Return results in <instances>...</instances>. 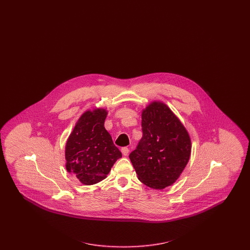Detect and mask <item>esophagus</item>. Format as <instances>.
<instances>
[{"label":"esophagus","instance_id":"1","mask_svg":"<svg viewBox=\"0 0 250 250\" xmlns=\"http://www.w3.org/2000/svg\"><path fill=\"white\" fill-rule=\"evenodd\" d=\"M121 152H122V154L124 155H128V154H129V149L127 147H123L121 149Z\"/></svg>","mask_w":250,"mask_h":250}]
</instances>
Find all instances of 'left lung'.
Returning a JSON list of instances; mask_svg holds the SVG:
<instances>
[{
  "instance_id": "1",
  "label": "left lung",
  "mask_w": 250,
  "mask_h": 250,
  "mask_svg": "<svg viewBox=\"0 0 250 250\" xmlns=\"http://www.w3.org/2000/svg\"><path fill=\"white\" fill-rule=\"evenodd\" d=\"M143 138L129 155L138 178L147 187L163 189L187 166L191 141L185 126L164 103L153 102L142 114Z\"/></svg>"
}]
</instances>
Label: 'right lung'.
Instances as JSON below:
<instances>
[{
  "instance_id": "right-lung-1",
  "label": "right lung",
  "mask_w": 250,
  "mask_h": 250,
  "mask_svg": "<svg viewBox=\"0 0 250 250\" xmlns=\"http://www.w3.org/2000/svg\"><path fill=\"white\" fill-rule=\"evenodd\" d=\"M107 111H86L76 124L65 146L66 169L84 185H94L107 177L122 157L104 123Z\"/></svg>"
}]
</instances>
